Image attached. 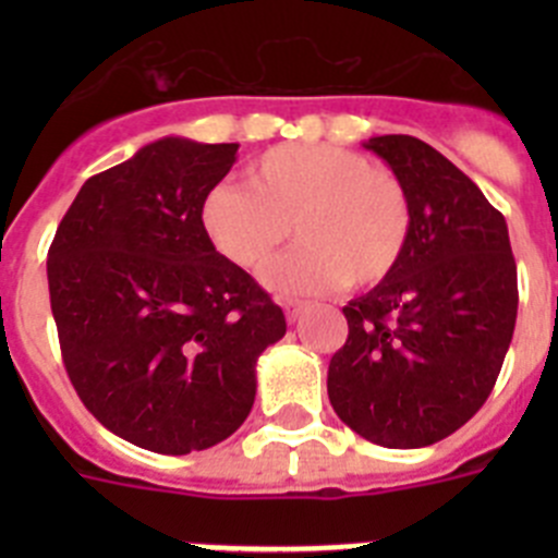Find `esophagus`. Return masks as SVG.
<instances>
[{"label": "esophagus", "mask_w": 558, "mask_h": 558, "mask_svg": "<svg viewBox=\"0 0 558 558\" xmlns=\"http://www.w3.org/2000/svg\"><path fill=\"white\" fill-rule=\"evenodd\" d=\"M282 310H284V318L293 324V322H299V318H302V313L307 310V304L295 302V299H282Z\"/></svg>", "instance_id": "1"}]
</instances>
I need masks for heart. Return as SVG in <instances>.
Returning <instances> with one entry per match:
<instances>
[{
	"label": "heart",
	"instance_id": "b5f03b06",
	"mask_svg": "<svg viewBox=\"0 0 558 558\" xmlns=\"http://www.w3.org/2000/svg\"><path fill=\"white\" fill-rule=\"evenodd\" d=\"M201 220L215 248L243 270H263L295 222L302 245L268 270V284L318 295L386 282L405 256L413 211L399 175L363 153L279 145L254 161L248 184L215 186Z\"/></svg>",
	"mask_w": 558,
	"mask_h": 558
}]
</instances>
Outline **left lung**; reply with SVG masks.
<instances>
[{
    "mask_svg": "<svg viewBox=\"0 0 558 558\" xmlns=\"http://www.w3.org/2000/svg\"><path fill=\"white\" fill-rule=\"evenodd\" d=\"M411 198V240L386 282L343 307L327 391L340 422L379 447L436 445L489 399L517 322V263L500 211L436 147L366 142Z\"/></svg>",
    "mask_w": 558,
    "mask_h": 558,
    "instance_id": "8db88e82",
    "label": "left lung"
}]
</instances>
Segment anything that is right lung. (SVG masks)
I'll list each match as a JSON object with an SVG mask.
<instances>
[{"label":"right lung","instance_id":"add662e5","mask_svg":"<svg viewBox=\"0 0 558 558\" xmlns=\"http://www.w3.org/2000/svg\"><path fill=\"white\" fill-rule=\"evenodd\" d=\"M236 147L150 142L81 186L47 254L77 397L102 427L161 456L206 450L243 425L256 357L288 329L201 220Z\"/></svg>","mask_w":558,"mask_h":558}]
</instances>
